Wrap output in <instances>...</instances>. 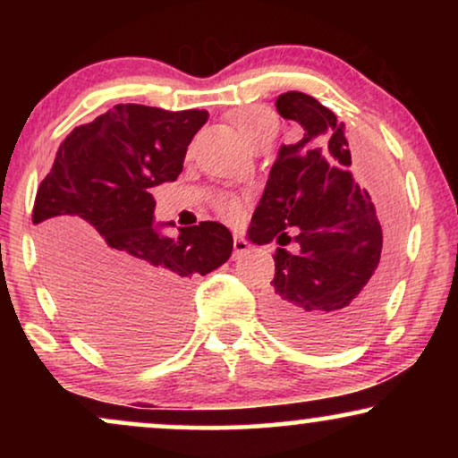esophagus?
Here are the masks:
<instances>
[{"label":"esophagus","mask_w":458,"mask_h":458,"mask_svg":"<svg viewBox=\"0 0 458 458\" xmlns=\"http://www.w3.org/2000/svg\"><path fill=\"white\" fill-rule=\"evenodd\" d=\"M246 252H250L248 240H243L242 235H235L233 237V254L235 256H242V254H246Z\"/></svg>","instance_id":"esophagus-1"}]
</instances>
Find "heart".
<instances>
[{
    "instance_id": "heart-1",
    "label": "heart",
    "mask_w": 458,
    "mask_h": 458,
    "mask_svg": "<svg viewBox=\"0 0 458 458\" xmlns=\"http://www.w3.org/2000/svg\"><path fill=\"white\" fill-rule=\"evenodd\" d=\"M231 118H233V124L243 140L252 148H259L262 143L271 141L275 137V131H277L275 116L267 108H260V106H248V108L237 110ZM215 208L223 218L235 223L242 218L243 202L237 196H231V193H221L215 199Z\"/></svg>"
}]
</instances>
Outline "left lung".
I'll return each instance as SVG.
<instances>
[{"label": "left lung", "mask_w": 458, "mask_h": 458, "mask_svg": "<svg viewBox=\"0 0 458 458\" xmlns=\"http://www.w3.org/2000/svg\"><path fill=\"white\" fill-rule=\"evenodd\" d=\"M277 110L304 133L279 149L248 237L293 242L298 250H275L262 309L275 334L293 346L340 348L377 317L396 268L398 218L387 199L375 208L352 179V154L334 112L300 91L281 93Z\"/></svg>", "instance_id": "1"}]
</instances>
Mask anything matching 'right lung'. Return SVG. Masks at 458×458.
I'll return each instance as SVG.
<instances>
[{"mask_svg":"<svg viewBox=\"0 0 458 458\" xmlns=\"http://www.w3.org/2000/svg\"><path fill=\"white\" fill-rule=\"evenodd\" d=\"M206 110L166 112L116 104L60 143L35 196L43 267L74 327L123 359L166 352L185 329V293L196 275L233 252L216 221L162 237L152 187L183 171Z\"/></svg>","mask_w":458,"mask_h":458,"instance_id":"obj_1","label":"right lung"}]
</instances>
